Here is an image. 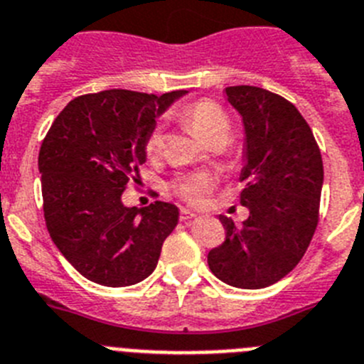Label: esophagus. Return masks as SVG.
<instances>
[{"label": "esophagus", "mask_w": 364, "mask_h": 364, "mask_svg": "<svg viewBox=\"0 0 364 364\" xmlns=\"http://www.w3.org/2000/svg\"><path fill=\"white\" fill-rule=\"evenodd\" d=\"M198 218L194 210H190V208H181V221H188V219Z\"/></svg>", "instance_id": "obj_1"}]
</instances>
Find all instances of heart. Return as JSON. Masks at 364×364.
Segmentation results:
<instances>
[{
  "label": "heart",
  "mask_w": 364,
  "mask_h": 364,
  "mask_svg": "<svg viewBox=\"0 0 364 364\" xmlns=\"http://www.w3.org/2000/svg\"><path fill=\"white\" fill-rule=\"evenodd\" d=\"M181 119L185 121L190 132L205 143L215 136L228 137V134H230V119H228L227 112L212 100H199L186 105L181 112ZM159 145H161V132H159V129H156L150 134L146 150H149V154L158 152ZM172 188L186 203L199 205V203L205 201L208 192H210L212 178L208 174H201V172L190 174L185 178H179L172 185Z\"/></svg>",
  "instance_id": "b5f03b06"
}]
</instances>
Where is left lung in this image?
Wrapping results in <instances>:
<instances>
[{
	"label": "left lung",
	"mask_w": 364,
	"mask_h": 364,
	"mask_svg": "<svg viewBox=\"0 0 364 364\" xmlns=\"http://www.w3.org/2000/svg\"><path fill=\"white\" fill-rule=\"evenodd\" d=\"M228 103L243 121L241 205L243 227L219 215L227 228L208 267L235 288H264L283 279L309 248L317 227L323 159L309 123L284 97L264 88L228 87Z\"/></svg>",
	"instance_id": "8db88e82"
}]
</instances>
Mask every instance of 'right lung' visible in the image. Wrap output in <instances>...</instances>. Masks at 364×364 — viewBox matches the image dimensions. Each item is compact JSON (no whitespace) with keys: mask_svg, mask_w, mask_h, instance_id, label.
<instances>
[{"mask_svg":"<svg viewBox=\"0 0 364 364\" xmlns=\"http://www.w3.org/2000/svg\"><path fill=\"white\" fill-rule=\"evenodd\" d=\"M185 94H87L52 123L38 158L45 221L58 250L87 279L130 287L156 270L178 206H125L121 194L146 161L156 119Z\"/></svg>","mask_w":364,"mask_h":364,"instance_id":"right-lung-1","label":"right lung"}]
</instances>
